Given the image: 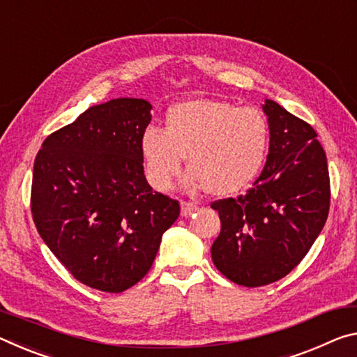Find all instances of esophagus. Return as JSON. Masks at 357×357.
<instances>
[{
    "instance_id": "1",
    "label": "esophagus",
    "mask_w": 357,
    "mask_h": 357,
    "mask_svg": "<svg viewBox=\"0 0 357 357\" xmlns=\"http://www.w3.org/2000/svg\"><path fill=\"white\" fill-rule=\"evenodd\" d=\"M197 211V205L195 203H190V202H181V216L184 218H189L192 213Z\"/></svg>"
}]
</instances>
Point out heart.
<instances>
[{
    "label": "heart",
    "instance_id": "obj_1",
    "mask_svg": "<svg viewBox=\"0 0 357 357\" xmlns=\"http://www.w3.org/2000/svg\"><path fill=\"white\" fill-rule=\"evenodd\" d=\"M268 126L262 112L230 101L195 98L169 107L165 128L148 127L139 151L146 178L157 190L172 188L184 157L190 188L213 195H234L250 185L264 165Z\"/></svg>",
    "mask_w": 357,
    "mask_h": 357
}]
</instances>
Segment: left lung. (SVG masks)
I'll return each mask as SVG.
<instances>
[{
    "label": "left lung",
    "instance_id": "obj_1",
    "mask_svg": "<svg viewBox=\"0 0 357 357\" xmlns=\"http://www.w3.org/2000/svg\"><path fill=\"white\" fill-rule=\"evenodd\" d=\"M264 172L245 195L211 203L220 234L211 257L225 278L246 287L281 280L301 264L324 227L331 205L326 152L313 127L273 100Z\"/></svg>",
    "mask_w": 357,
    "mask_h": 357
}]
</instances>
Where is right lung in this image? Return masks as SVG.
Here are the masks:
<instances>
[{
    "label": "right lung",
    "mask_w": 357,
    "mask_h": 357,
    "mask_svg": "<svg viewBox=\"0 0 357 357\" xmlns=\"http://www.w3.org/2000/svg\"><path fill=\"white\" fill-rule=\"evenodd\" d=\"M149 101L89 107L44 139L33 167L31 213L44 243L82 284L122 292L144 278L178 200L152 190L139 138Z\"/></svg>",
    "instance_id": "right-lung-1"
}]
</instances>
